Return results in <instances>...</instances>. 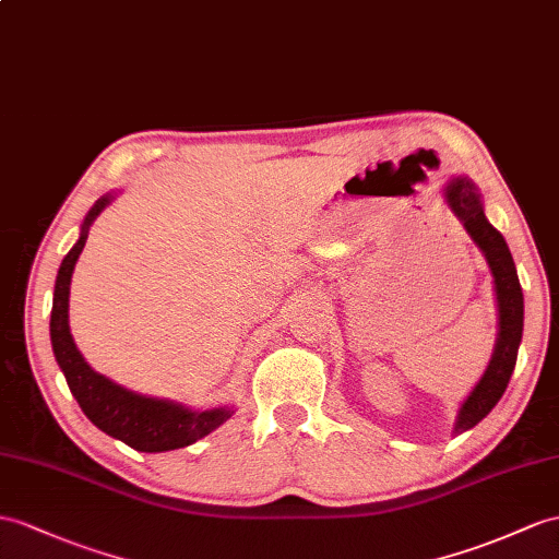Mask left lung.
I'll list each match as a JSON object with an SVG mask.
<instances>
[{"mask_svg":"<svg viewBox=\"0 0 559 559\" xmlns=\"http://www.w3.org/2000/svg\"><path fill=\"white\" fill-rule=\"evenodd\" d=\"M448 206L460 217L465 225L467 235L474 239L476 247L481 249L488 267H491L493 284H496V301H498V338L493 348V358L488 362L484 377L474 391L462 403L455 433L472 429L474 425L493 411L496 403L506 393L510 377L516 365V350L522 344V330H524V296L520 287V277H516V267L512 261V253L508 249L506 239L498 229L486 221L481 197L476 192L474 182L467 177H453L448 187L443 189Z\"/></svg>","mask_w":559,"mask_h":559,"instance_id":"1","label":"left lung"}]
</instances>
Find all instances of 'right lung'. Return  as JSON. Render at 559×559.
<instances>
[{
	"instance_id": "1",
	"label": "right lung",
	"mask_w": 559,
	"mask_h": 559,
	"mask_svg": "<svg viewBox=\"0 0 559 559\" xmlns=\"http://www.w3.org/2000/svg\"><path fill=\"white\" fill-rule=\"evenodd\" d=\"M111 199L114 194H106L94 203L85 215L83 227H80V239L61 261L57 284H53V306L49 320L51 348L68 389H71L78 405L83 407V413L94 427H99L108 437L128 443L134 451H175V448L192 445L194 441L209 437L213 429L235 415V407L225 405L213 407V411H192V407H185L180 403L142 396V393L120 386L92 370L85 358L80 356L71 336V326H68V296H71L75 263L85 249L90 225L97 221V215L111 203Z\"/></svg>"
}]
</instances>
